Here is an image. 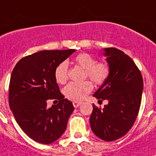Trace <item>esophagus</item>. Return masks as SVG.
<instances>
[{"label": "esophagus", "mask_w": 156, "mask_h": 156, "mask_svg": "<svg viewBox=\"0 0 156 156\" xmlns=\"http://www.w3.org/2000/svg\"><path fill=\"white\" fill-rule=\"evenodd\" d=\"M81 104H82V102H80V101H73V106H74V108H77V107H79Z\"/></svg>", "instance_id": "1"}]
</instances>
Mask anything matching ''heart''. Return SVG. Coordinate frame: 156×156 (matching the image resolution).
<instances>
[{
    "label": "heart",
    "mask_w": 156,
    "mask_h": 156,
    "mask_svg": "<svg viewBox=\"0 0 156 156\" xmlns=\"http://www.w3.org/2000/svg\"><path fill=\"white\" fill-rule=\"evenodd\" d=\"M75 61L82 69H85L84 76L92 80L96 84L100 85L108 80L110 75V67L107 63L96 62V58L91 54L80 53L75 58ZM55 79L57 83L64 84L69 78V65L66 61H63L56 66L54 72ZM93 85L91 81L71 82L65 87L64 95L69 99L76 100H83L87 94L91 92Z\"/></svg>",
    "instance_id": "b5f03b06"
}]
</instances>
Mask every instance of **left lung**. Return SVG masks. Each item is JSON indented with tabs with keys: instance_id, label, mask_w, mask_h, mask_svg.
<instances>
[{
	"instance_id": "obj_1",
	"label": "left lung",
	"mask_w": 156,
	"mask_h": 156,
	"mask_svg": "<svg viewBox=\"0 0 156 156\" xmlns=\"http://www.w3.org/2000/svg\"><path fill=\"white\" fill-rule=\"evenodd\" d=\"M104 50L110 75L93 96L101 101L108 100V104L103 109L92 104L90 125L97 137L114 141L125 136L136 121L144 81L138 67L127 54L115 48Z\"/></svg>"
}]
</instances>
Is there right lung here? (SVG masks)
<instances>
[{
	"label": "right lung",
	"mask_w": 156,
	"mask_h": 156,
	"mask_svg": "<svg viewBox=\"0 0 156 156\" xmlns=\"http://www.w3.org/2000/svg\"><path fill=\"white\" fill-rule=\"evenodd\" d=\"M75 49L44 50L24 56L12 70L9 102L20 128L32 140L49 144L60 138L74 110L60 92L54 72ZM59 102L48 109L47 102Z\"/></svg>",
	"instance_id": "obj_1"
}]
</instances>
